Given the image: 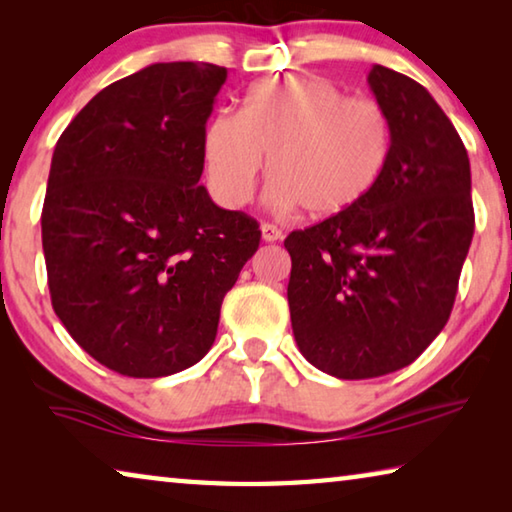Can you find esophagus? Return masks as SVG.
I'll return each instance as SVG.
<instances>
[{"mask_svg":"<svg viewBox=\"0 0 512 512\" xmlns=\"http://www.w3.org/2000/svg\"><path fill=\"white\" fill-rule=\"evenodd\" d=\"M262 239L264 241H277V239H282V230L277 228V225H273V223H262Z\"/></svg>","mask_w":512,"mask_h":512,"instance_id":"1","label":"esophagus"}]
</instances>
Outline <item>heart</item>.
<instances>
[{
  "label": "heart",
  "mask_w": 512,
  "mask_h": 512,
  "mask_svg": "<svg viewBox=\"0 0 512 512\" xmlns=\"http://www.w3.org/2000/svg\"><path fill=\"white\" fill-rule=\"evenodd\" d=\"M393 121L379 101L348 97L320 74L293 72L253 83L244 110H216L203 133L214 198L250 201L268 155V201L336 216L366 201L393 153Z\"/></svg>",
  "instance_id": "b5f03b06"
}]
</instances>
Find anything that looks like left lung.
I'll return each instance as SVG.
<instances>
[{
	"label": "left lung",
	"mask_w": 512,
	"mask_h": 512,
	"mask_svg": "<svg viewBox=\"0 0 512 512\" xmlns=\"http://www.w3.org/2000/svg\"><path fill=\"white\" fill-rule=\"evenodd\" d=\"M368 85L393 121L384 176L357 207L284 239L293 336L339 379L388 375L427 350L474 235L470 158L443 108L388 67H372Z\"/></svg>",
	"instance_id": "8db88e82"
}]
</instances>
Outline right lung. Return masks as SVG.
Listing matches in <instances>:
<instances>
[{
  "mask_svg": "<svg viewBox=\"0 0 512 512\" xmlns=\"http://www.w3.org/2000/svg\"><path fill=\"white\" fill-rule=\"evenodd\" d=\"M228 69L153 63L103 88L54 149L42 248L51 305L81 348L128 377L201 361L259 225L198 183Z\"/></svg>",
  "mask_w": 512,
  "mask_h": 512,
  "instance_id": "obj_1",
  "label": "right lung"
}]
</instances>
